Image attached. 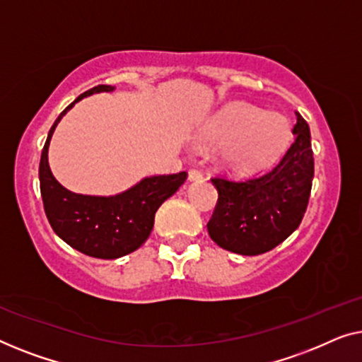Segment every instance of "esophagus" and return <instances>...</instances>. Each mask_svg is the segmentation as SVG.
<instances>
[{
  "label": "esophagus",
  "mask_w": 362,
  "mask_h": 362,
  "mask_svg": "<svg viewBox=\"0 0 362 362\" xmlns=\"http://www.w3.org/2000/svg\"><path fill=\"white\" fill-rule=\"evenodd\" d=\"M203 179V174L198 170H190L188 172V182H198Z\"/></svg>",
  "instance_id": "esophagus-1"
}]
</instances>
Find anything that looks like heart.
<instances>
[{"instance_id":"heart-1","label":"heart","mask_w":362,"mask_h":362,"mask_svg":"<svg viewBox=\"0 0 362 362\" xmlns=\"http://www.w3.org/2000/svg\"><path fill=\"white\" fill-rule=\"evenodd\" d=\"M290 124L284 116L256 106L236 103L213 118L203 131L208 146H226L223 160L234 170H254L269 164L284 151Z\"/></svg>"}]
</instances>
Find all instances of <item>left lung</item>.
<instances>
[{"label":"left lung","mask_w":362,"mask_h":362,"mask_svg":"<svg viewBox=\"0 0 362 362\" xmlns=\"http://www.w3.org/2000/svg\"><path fill=\"white\" fill-rule=\"evenodd\" d=\"M295 141L269 172L247 180L211 179L218 203L208 234L226 251L257 256L285 241L302 223L313 180L310 128L300 113Z\"/></svg>","instance_id":"1"}]
</instances>
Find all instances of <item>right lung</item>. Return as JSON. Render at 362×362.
I'll return each mask as SVG.
<instances>
[{"instance_id":"right-lung-1","label":"right lung","mask_w":362,"mask_h":362,"mask_svg":"<svg viewBox=\"0 0 362 362\" xmlns=\"http://www.w3.org/2000/svg\"><path fill=\"white\" fill-rule=\"evenodd\" d=\"M113 90L111 85H98L70 103L50 128L39 164L40 195L52 230L69 246L96 259H118L141 247L154 228L156 211L187 180V172L144 177L111 197L81 195L60 185L47 157L55 128L81 98Z\"/></svg>"}]
</instances>
